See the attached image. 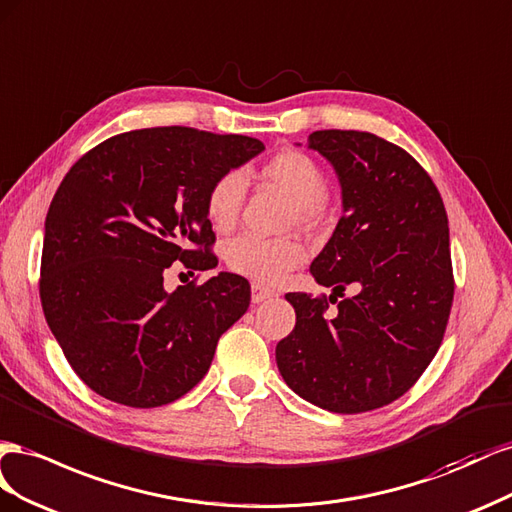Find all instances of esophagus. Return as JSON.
I'll use <instances>...</instances> for the list:
<instances>
[{
  "label": "esophagus",
  "mask_w": 512,
  "mask_h": 512,
  "mask_svg": "<svg viewBox=\"0 0 512 512\" xmlns=\"http://www.w3.org/2000/svg\"><path fill=\"white\" fill-rule=\"evenodd\" d=\"M274 296H276L274 291L268 289V287H264V285H259V283H253V285H251V300H253V304L270 300V298H274Z\"/></svg>",
  "instance_id": "obj_1"
}]
</instances>
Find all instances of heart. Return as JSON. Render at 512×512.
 <instances>
[{
    "label": "heart",
    "instance_id": "obj_1",
    "mask_svg": "<svg viewBox=\"0 0 512 512\" xmlns=\"http://www.w3.org/2000/svg\"><path fill=\"white\" fill-rule=\"evenodd\" d=\"M261 178L296 203L302 221H311L328 199V180L313 158L296 150L272 156L261 167ZM246 195V178L240 171H227L216 178L206 197V212L218 231H227L238 221ZM302 246L291 240H268L242 233L225 246L227 266L257 283L274 285L302 264Z\"/></svg>",
    "mask_w": 512,
    "mask_h": 512
}]
</instances>
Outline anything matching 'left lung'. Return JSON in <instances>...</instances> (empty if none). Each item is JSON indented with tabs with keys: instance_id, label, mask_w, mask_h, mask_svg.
<instances>
[{
	"instance_id": "1",
	"label": "left lung",
	"mask_w": 512,
	"mask_h": 512,
	"mask_svg": "<svg viewBox=\"0 0 512 512\" xmlns=\"http://www.w3.org/2000/svg\"><path fill=\"white\" fill-rule=\"evenodd\" d=\"M309 148L337 173L343 216L311 264L330 298L287 294L296 328L276 364L298 397L360 414L410 390L440 349L452 306L444 201L416 160L371 133L315 130ZM352 284L357 294L336 298ZM338 309L327 313V300Z\"/></svg>"
}]
</instances>
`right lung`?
<instances>
[{"instance_id":"obj_1","label":"right lung","mask_w":512,"mask_h":512,"mask_svg":"<svg viewBox=\"0 0 512 512\" xmlns=\"http://www.w3.org/2000/svg\"><path fill=\"white\" fill-rule=\"evenodd\" d=\"M261 152L244 135L141 128L102 141L66 173L45 221L40 300L72 371L100 397L160 407L208 373L251 285L218 272L167 291L163 274L173 261L216 268L208 191Z\"/></svg>"}]
</instances>
